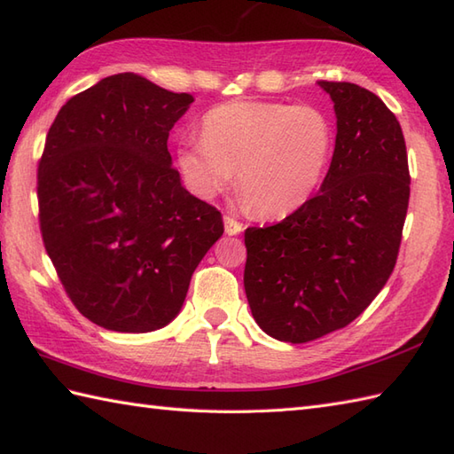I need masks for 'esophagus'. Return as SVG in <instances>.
Listing matches in <instances>:
<instances>
[{"label":"esophagus","instance_id":"1","mask_svg":"<svg viewBox=\"0 0 454 454\" xmlns=\"http://www.w3.org/2000/svg\"><path fill=\"white\" fill-rule=\"evenodd\" d=\"M224 228H226V234L228 236H236V234H239L241 230H244L241 223H238V220L234 216H230V215L224 216Z\"/></svg>","mask_w":454,"mask_h":454}]
</instances>
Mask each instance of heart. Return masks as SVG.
I'll list each match as a JSON object with an SVG mask.
<instances>
[{"instance_id": "b5f03b06", "label": "heart", "mask_w": 454, "mask_h": 454, "mask_svg": "<svg viewBox=\"0 0 454 454\" xmlns=\"http://www.w3.org/2000/svg\"><path fill=\"white\" fill-rule=\"evenodd\" d=\"M333 149V123L319 108L234 100L205 114L201 139L182 143L177 166L203 199L226 192L236 172L238 193L253 213L284 216L313 195Z\"/></svg>"}]
</instances>
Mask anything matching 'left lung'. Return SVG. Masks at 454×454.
I'll list each match as a JSON object with an SVG mask.
<instances>
[{
  "instance_id": "left-lung-1",
  "label": "left lung",
  "mask_w": 454,
  "mask_h": 454,
  "mask_svg": "<svg viewBox=\"0 0 454 454\" xmlns=\"http://www.w3.org/2000/svg\"><path fill=\"white\" fill-rule=\"evenodd\" d=\"M319 84L334 102L339 129L319 193L277 224L246 230L253 317L272 339L292 344L344 329L383 290L410 199L396 115L354 82Z\"/></svg>"
}]
</instances>
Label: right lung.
<instances>
[{"instance_id": "right-lung-1", "label": "right lung", "mask_w": 454, "mask_h": 454, "mask_svg": "<svg viewBox=\"0 0 454 454\" xmlns=\"http://www.w3.org/2000/svg\"><path fill=\"white\" fill-rule=\"evenodd\" d=\"M193 97L118 73L71 97L38 162V220L73 305L108 331L151 333L179 313L223 236L220 210L182 187L168 135Z\"/></svg>"}]
</instances>
